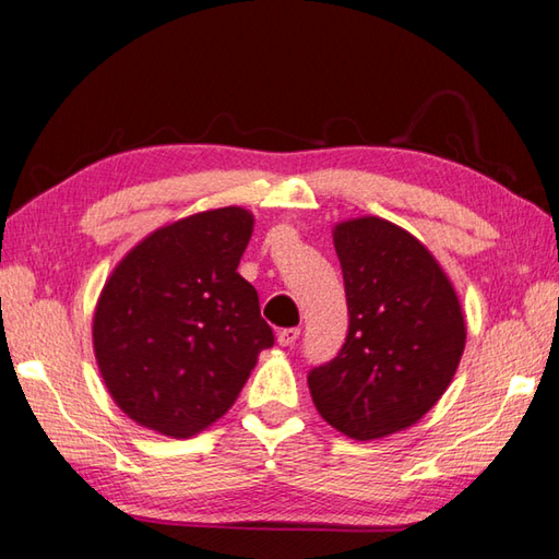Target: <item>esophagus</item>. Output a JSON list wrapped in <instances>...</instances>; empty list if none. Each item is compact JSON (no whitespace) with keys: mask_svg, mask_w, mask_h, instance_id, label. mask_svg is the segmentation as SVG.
<instances>
[{"mask_svg":"<svg viewBox=\"0 0 559 559\" xmlns=\"http://www.w3.org/2000/svg\"><path fill=\"white\" fill-rule=\"evenodd\" d=\"M298 338H300L298 326H290V330H281L278 332V344L281 346H293L295 342H298Z\"/></svg>","mask_w":559,"mask_h":559,"instance_id":"1","label":"esophagus"}]
</instances>
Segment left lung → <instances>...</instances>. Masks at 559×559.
Wrapping results in <instances>:
<instances>
[{
	"label": "left lung",
	"mask_w": 559,
	"mask_h": 559,
	"mask_svg": "<svg viewBox=\"0 0 559 559\" xmlns=\"http://www.w3.org/2000/svg\"><path fill=\"white\" fill-rule=\"evenodd\" d=\"M332 237L348 334L334 360L310 370V395L348 439H385L443 397L465 352V314L439 261L404 227L364 215L336 223Z\"/></svg>",
	"instance_id": "left-lung-1"
}]
</instances>
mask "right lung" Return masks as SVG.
I'll return each instance as SVG.
<instances>
[{
  "label": "right lung",
  "instance_id": "right-lung-1",
  "mask_svg": "<svg viewBox=\"0 0 559 559\" xmlns=\"http://www.w3.org/2000/svg\"><path fill=\"white\" fill-rule=\"evenodd\" d=\"M251 233L247 207L193 213L140 239L106 278L94 356L108 395L135 424L171 439L205 431L273 346L259 295L237 273Z\"/></svg>",
  "mask_w": 559,
  "mask_h": 559
}]
</instances>
